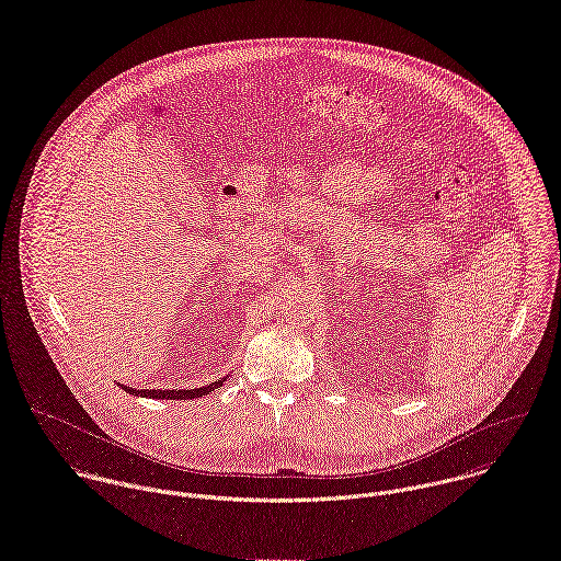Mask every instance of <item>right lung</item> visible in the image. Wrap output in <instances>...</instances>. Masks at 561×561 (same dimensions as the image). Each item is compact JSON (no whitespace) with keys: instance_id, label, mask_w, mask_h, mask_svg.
<instances>
[{"instance_id":"1","label":"right lung","mask_w":561,"mask_h":561,"mask_svg":"<svg viewBox=\"0 0 561 561\" xmlns=\"http://www.w3.org/2000/svg\"><path fill=\"white\" fill-rule=\"evenodd\" d=\"M127 394H134V397H149V399H169V401H186V399H203L205 394L222 388V381H216V383H209L205 388H196V390H134V388H125L121 386Z\"/></svg>"}]
</instances>
